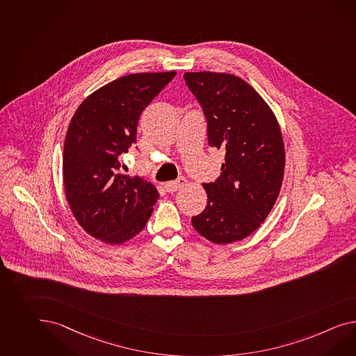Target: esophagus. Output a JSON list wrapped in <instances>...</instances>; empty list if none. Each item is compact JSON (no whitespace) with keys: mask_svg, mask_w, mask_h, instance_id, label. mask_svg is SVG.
I'll list each match as a JSON object with an SVG mask.
<instances>
[{"mask_svg":"<svg viewBox=\"0 0 356 356\" xmlns=\"http://www.w3.org/2000/svg\"><path fill=\"white\" fill-rule=\"evenodd\" d=\"M186 183H187V179H186V178H183V177L178 178V179H175V181H170V182L164 183L165 191H177V190H179L181 187H183Z\"/></svg>","mask_w":356,"mask_h":356,"instance_id":"obj_1","label":"esophagus"}]
</instances>
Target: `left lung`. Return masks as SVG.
<instances>
[{"label": "left lung", "mask_w": 356, "mask_h": 356, "mask_svg": "<svg viewBox=\"0 0 356 356\" xmlns=\"http://www.w3.org/2000/svg\"><path fill=\"white\" fill-rule=\"evenodd\" d=\"M183 77L207 119L209 146L226 154L218 178L202 184L208 204L192 217V226L216 244L243 240L261 226L280 192L285 166L280 127L243 79L217 72Z\"/></svg>", "instance_id": "1"}]
</instances>
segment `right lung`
<instances>
[{
  "instance_id": "1",
  "label": "right lung",
  "mask_w": 356,
  "mask_h": 356,
  "mask_svg": "<svg viewBox=\"0 0 356 356\" xmlns=\"http://www.w3.org/2000/svg\"><path fill=\"white\" fill-rule=\"evenodd\" d=\"M175 74L120 77L90 94L71 120L63 149L67 201L80 226L107 244L133 238L154 211L155 186L122 173L120 156L137 143L140 113Z\"/></svg>"
}]
</instances>
